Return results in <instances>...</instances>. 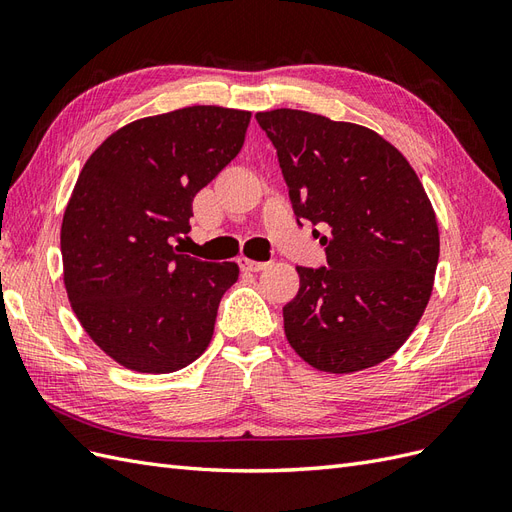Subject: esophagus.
I'll return each instance as SVG.
<instances>
[{
    "label": "esophagus",
    "instance_id": "obj_1",
    "mask_svg": "<svg viewBox=\"0 0 512 512\" xmlns=\"http://www.w3.org/2000/svg\"><path fill=\"white\" fill-rule=\"evenodd\" d=\"M239 267L243 269V271H262V269H267L269 267V262H258V260H250V258H239Z\"/></svg>",
    "mask_w": 512,
    "mask_h": 512
}]
</instances>
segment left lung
<instances>
[{"label":"left lung","mask_w":512,"mask_h":512,"mask_svg":"<svg viewBox=\"0 0 512 512\" xmlns=\"http://www.w3.org/2000/svg\"><path fill=\"white\" fill-rule=\"evenodd\" d=\"M277 149L297 224L327 267H297L284 331L303 361L350 374L404 346L431 297L440 235L436 213L408 160L374 130L275 108L256 115Z\"/></svg>","instance_id":"left-lung-1"}]
</instances>
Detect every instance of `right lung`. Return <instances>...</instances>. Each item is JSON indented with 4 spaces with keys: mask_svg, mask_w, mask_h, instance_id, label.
Listing matches in <instances>:
<instances>
[{
    "mask_svg": "<svg viewBox=\"0 0 512 512\" xmlns=\"http://www.w3.org/2000/svg\"><path fill=\"white\" fill-rule=\"evenodd\" d=\"M250 113L188 106L138 119L91 153L64 213L61 258L76 318L123 367L170 374L211 342L235 262L173 245L194 196L235 160Z\"/></svg>",
    "mask_w": 512,
    "mask_h": 512,
    "instance_id": "obj_1",
    "label": "right lung"
}]
</instances>
